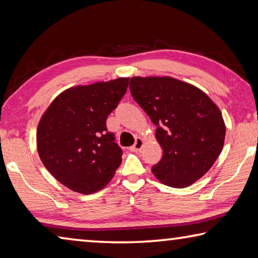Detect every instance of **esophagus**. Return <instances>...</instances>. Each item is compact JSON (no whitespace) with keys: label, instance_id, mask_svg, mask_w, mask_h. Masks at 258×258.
Listing matches in <instances>:
<instances>
[{"label":"esophagus","instance_id":"obj_1","mask_svg":"<svg viewBox=\"0 0 258 258\" xmlns=\"http://www.w3.org/2000/svg\"><path fill=\"white\" fill-rule=\"evenodd\" d=\"M143 145H145V141H143V139H141V138H138L137 140H135L134 146H133V147H131V150H132V151H135V152H138V151H140V150L142 149Z\"/></svg>","mask_w":258,"mask_h":258}]
</instances>
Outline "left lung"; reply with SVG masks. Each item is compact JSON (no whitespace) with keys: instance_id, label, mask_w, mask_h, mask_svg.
Instances as JSON below:
<instances>
[{"instance_id":"left-lung-1","label":"left lung","mask_w":258,"mask_h":258,"mask_svg":"<svg viewBox=\"0 0 258 258\" xmlns=\"http://www.w3.org/2000/svg\"><path fill=\"white\" fill-rule=\"evenodd\" d=\"M133 99L150 117L163 158L154 175L172 187H186L206 174L220 156L225 124L202 90L173 77H132Z\"/></svg>"}]
</instances>
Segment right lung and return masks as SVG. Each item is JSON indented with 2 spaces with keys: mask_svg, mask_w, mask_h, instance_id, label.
<instances>
[{
  "mask_svg": "<svg viewBox=\"0 0 258 258\" xmlns=\"http://www.w3.org/2000/svg\"><path fill=\"white\" fill-rule=\"evenodd\" d=\"M130 78L71 87L60 93L37 126V151L55 180L83 195L106 186L123 151L108 132L107 117L118 106Z\"/></svg>",
  "mask_w": 258,
  "mask_h": 258,
  "instance_id": "right-lung-1",
  "label": "right lung"
}]
</instances>
